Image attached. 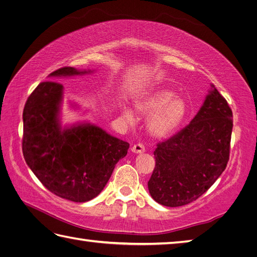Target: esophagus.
I'll use <instances>...</instances> for the list:
<instances>
[{
    "instance_id": "34e87169",
    "label": "esophagus",
    "mask_w": 257,
    "mask_h": 257,
    "mask_svg": "<svg viewBox=\"0 0 257 257\" xmlns=\"http://www.w3.org/2000/svg\"><path fill=\"white\" fill-rule=\"evenodd\" d=\"M131 151H133L134 153H142L146 151V148L145 146L142 145V143H136V145H134L133 147H131Z\"/></svg>"
}]
</instances>
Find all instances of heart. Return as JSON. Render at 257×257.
I'll return each mask as SVG.
<instances>
[{"mask_svg": "<svg viewBox=\"0 0 257 257\" xmlns=\"http://www.w3.org/2000/svg\"><path fill=\"white\" fill-rule=\"evenodd\" d=\"M136 108L139 114L150 116L148 129L156 138H165L174 134L181 126L187 112L185 101L175 97V93L168 88H158L137 101ZM128 121L135 120V114L128 107L121 108Z\"/></svg>", "mask_w": 257, "mask_h": 257, "instance_id": "obj_1", "label": "heart"}]
</instances>
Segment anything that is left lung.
I'll list each match as a JSON object with an SVG mask.
<instances>
[{
    "label": "left lung",
    "instance_id": "1",
    "mask_svg": "<svg viewBox=\"0 0 257 257\" xmlns=\"http://www.w3.org/2000/svg\"><path fill=\"white\" fill-rule=\"evenodd\" d=\"M232 110L213 88L186 127L159 142L156 166L148 188L152 198L166 207H180L198 199L228 164Z\"/></svg>",
    "mask_w": 257,
    "mask_h": 257
}]
</instances>
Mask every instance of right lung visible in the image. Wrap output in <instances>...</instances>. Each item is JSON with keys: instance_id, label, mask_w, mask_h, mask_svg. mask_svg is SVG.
<instances>
[{"instance_id": "1", "label": "right lung", "mask_w": 257, "mask_h": 257, "mask_svg": "<svg viewBox=\"0 0 257 257\" xmlns=\"http://www.w3.org/2000/svg\"><path fill=\"white\" fill-rule=\"evenodd\" d=\"M82 73L86 71L63 67L50 76ZM62 88L57 81H45L29 95L23 111V156L49 192L85 202L104 189L129 143L89 123L61 130L58 111Z\"/></svg>"}]
</instances>
